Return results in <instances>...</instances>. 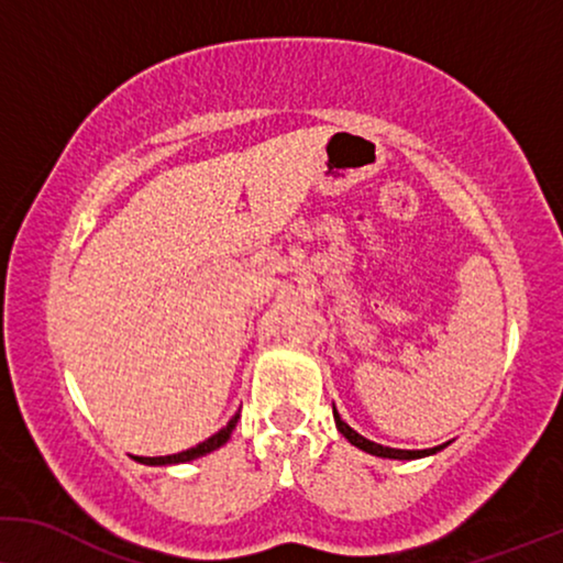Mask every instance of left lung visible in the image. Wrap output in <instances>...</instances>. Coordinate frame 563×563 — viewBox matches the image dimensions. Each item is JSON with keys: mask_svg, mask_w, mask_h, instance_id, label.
<instances>
[{"mask_svg": "<svg viewBox=\"0 0 563 563\" xmlns=\"http://www.w3.org/2000/svg\"><path fill=\"white\" fill-rule=\"evenodd\" d=\"M334 421H336V429L344 433V439L350 441L352 446H357V449H362V451H367V454H372V456H385V459H421V456L437 454V451H441L443 446H446V443H443V446L421 449V451H406V449H390V446H379V443L369 441V439H364V437H360L357 431L350 429V426H346V423L342 421V416L336 413V408H334Z\"/></svg>", "mask_w": 563, "mask_h": 563, "instance_id": "1", "label": "left lung"}]
</instances>
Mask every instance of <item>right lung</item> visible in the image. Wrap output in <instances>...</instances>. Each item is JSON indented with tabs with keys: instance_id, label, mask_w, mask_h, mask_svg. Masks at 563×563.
I'll list each match as a JSON object with an SVG mask.
<instances>
[{
	"instance_id": "add662e5",
	"label": "right lung",
	"mask_w": 563,
	"mask_h": 563,
	"mask_svg": "<svg viewBox=\"0 0 563 563\" xmlns=\"http://www.w3.org/2000/svg\"><path fill=\"white\" fill-rule=\"evenodd\" d=\"M236 418H240V416H234L232 421L224 426V429L217 431L213 437H209L206 441H201L199 446L186 449V451H180V454H170V456H140V462L142 464H180V462H191V459H199L203 454H209V451L224 446V443L229 441V437H232V431L236 426Z\"/></svg>"
}]
</instances>
